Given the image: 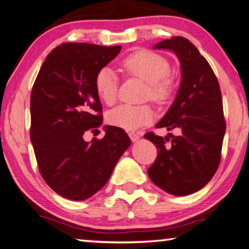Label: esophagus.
Segmentation results:
<instances>
[{
    "label": "esophagus",
    "mask_w": 249,
    "mask_h": 249,
    "mask_svg": "<svg viewBox=\"0 0 249 249\" xmlns=\"http://www.w3.org/2000/svg\"><path fill=\"white\" fill-rule=\"evenodd\" d=\"M128 136H129V138H130V141H132L133 142H137V141L140 140V138H141L140 135H138L137 133H134V132H130V133H128Z\"/></svg>",
    "instance_id": "obj_1"
}]
</instances>
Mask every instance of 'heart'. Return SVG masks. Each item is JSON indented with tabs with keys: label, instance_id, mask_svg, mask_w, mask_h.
<instances>
[{
	"label": "heart",
	"instance_id": "obj_1",
	"mask_svg": "<svg viewBox=\"0 0 249 249\" xmlns=\"http://www.w3.org/2000/svg\"><path fill=\"white\" fill-rule=\"evenodd\" d=\"M122 67L129 75L147 82L146 98L165 102L174 91V79L169 74L170 65L165 57L150 50H138L126 57ZM95 90L107 104L115 102L119 93V79L111 68H102L95 75ZM149 105L121 104L107 113V122L125 130H136L154 120Z\"/></svg>",
	"mask_w": 249,
	"mask_h": 249
}]
</instances>
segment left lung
Returning <instances> with one entry per match:
<instances>
[{
    "label": "left lung",
    "instance_id": "1",
    "mask_svg": "<svg viewBox=\"0 0 249 249\" xmlns=\"http://www.w3.org/2000/svg\"><path fill=\"white\" fill-rule=\"evenodd\" d=\"M154 49L171 50L180 61L181 82L176 99L156 125L177 128L180 134H168L165 138L145 134L158 151L147 172L163 191L188 196L208 184L220 165L226 129L220 84L206 59L184 37L162 40ZM169 137L172 142L167 145Z\"/></svg>",
    "mask_w": 249,
    "mask_h": 249
}]
</instances>
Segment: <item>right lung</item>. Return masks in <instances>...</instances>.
I'll use <instances>...</instances> for the list:
<instances>
[{"label":"right lung","mask_w":249,"mask_h":249,"mask_svg":"<svg viewBox=\"0 0 249 249\" xmlns=\"http://www.w3.org/2000/svg\"><path fill=\"white\" fill-rule=\"evenodd\" d=\"M121 49V46L62 44L45 59L34 83V151L45 182L66 199L87 200L102 189L130 146L125 130L109 125L104 126L102 140H83L87 130H96L103 122L95 75Z\"/></svg>","instance_id":"1"}]
</instances>
